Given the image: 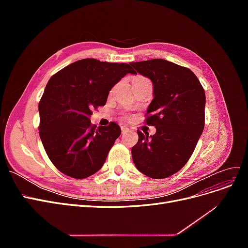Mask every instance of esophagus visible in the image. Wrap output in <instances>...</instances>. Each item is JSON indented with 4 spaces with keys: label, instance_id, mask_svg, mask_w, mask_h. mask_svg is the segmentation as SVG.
<instances>
[{
    "label": "esophagus",
    "instance_id": "34e87169",
    "mask_svg": "<svg viewBox=\"0 0 248 248\" xmlns=\"http://www.w3.org/2000/svg\"><path fill=\"white\" fill-rule=\"evenodd\" d=\"M121 130H122V133H125V132L128 131V128H127L126 126H122V127H121Z\"/></svg>",
    "mask_w": 248,
    "mask_h": 248
}]
</instances>
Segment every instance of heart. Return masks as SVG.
Segmentation results:
<instances>
[{"instance_id":"1","label":"heart","mask_w":248,"mask_h":248,"mask_svg":"<svg viewBox=\"0 0 248 248\" xmlns=\"http://www.w3.org/2000/svg\"><path fill=\"white\" fill-rule=\"evenodd\" d=\"M145 81H149V79L140 76H138L133 78V84H140V82H145Z\"/></svg>"}]
</instances>
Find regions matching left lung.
Masks as SVG:
<instances>
[{
  "mask_svg": "<svg viewBox=\"0 0 248 248\" xmlns=\"http://www.w3.org/2000/svg\"><path fill=\"white\" fill-rule=\"evenodd\" d=\"M130 65L153 82L154 98L147 109V125L154 136L138 130L132 159L142 174L163 179L176 174L188 161L205 126L206 95L190 69L162 59Z\"/></svg>",
  "mask_w": 248,
  "mask_h": 248,
  "instance_id": "obj_1",
  "label": "left lung"
}]
</instances>
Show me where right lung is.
<instances>
[{
    "label": "right lung",
    "instance_id": "obj_1",
    "mask_svg": "<svg viewBox=\"0 0 248 248\" xmlns=\"http://www.w3.org/2000/svg\"><path fill=\"white\" fill-rule=\"evenodd\" d=\"M129 64L82 59L54 74L39 101V136L54 166L64 175L85 179L98 171L121 128L91 124L92 110L106 106L110 89Z\"/></svg>",
    "mask_w": 248,
    "mask_h": 248
}]
</instances>
